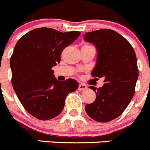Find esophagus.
<instances>
[{
    "instance_id": "obj_1",
    "label": "esophagus",
    "mask_w": 150,
    "mask_h": 150,
    "mask_svg": "<svg viewBox=\"0 0 150 150\" xmlns=\"http://www.w3.org/2000/svg\"><path fill=\"white\" fill-rule=\"evenodd\" d=\"M87 88V86L86 85V84L81 83V84H79V85L78 90H79V91H82V90H86Z\"/></svg>"
}]
</instances>
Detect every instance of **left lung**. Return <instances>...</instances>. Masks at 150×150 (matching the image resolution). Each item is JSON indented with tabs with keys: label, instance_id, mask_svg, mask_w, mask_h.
Listing matches in <instances>:
<instances>
[{
	"label": "left lung",
	"instance_id": "8db88e82",
	"mask_svg": "<svg viewBox=\"0 0 150 150\" xmlns=\"http://www.w3.org/2000/svg\"><path fill=\"white\" fill-rule=\"evenodd\" d=\"M84 39L96 46L97 61L92 76L104 79L105 84L94 90L96 98L84 107L97 122H106L118 117L128 106L135 93L139 77L136 53L123 36L110 29L86 33Z\"/></svg>",
	"mask_w": 150,
	"mask_h": 150
}]
</instances>
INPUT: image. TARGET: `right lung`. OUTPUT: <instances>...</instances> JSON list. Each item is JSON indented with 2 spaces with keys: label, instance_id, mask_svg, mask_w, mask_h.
<instances>
[{
  "label": "right lung",
  "instance_id": "obj_1",
  "mask_svg": "<svg viewBox=\"0 0 150 150\" xmlns=\"http://www.w3.org/2000/svg\"><path fill=\"white\" fill-rule=\"evenodd\" d=\"M80 34L40 28L27 33L16 44L10 58L13 88L25 110L37 119L48 120L60 115L66 96L79 87L73 79L57 80L52 68Z\"/></svg>",
  "mask_w": 150,
  "mask_h": 150
}]
</instances>
